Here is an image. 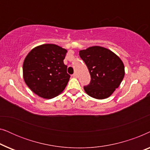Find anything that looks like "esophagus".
<instances>
[{
  "instance_id": "esophagus-1",
  "label": "esophagus",
  "mask_w": 150,
  "mask_h": 150,
  "mask_svg": "<svg viewBox=\"0 0 150 150\" xmlns=\"http://www.w3.org/2000/svg\"><path fill=\"white\" fill-rule=\"evenodd\" d=\"M72 76H73V77H77V74H76V73L73 74H72Z\"/></svg>"
}]
</instances>
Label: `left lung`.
<instances>
[{
    "label": "left lung",
    "mask_w": 150,
    "mask_h": 150,
    "mask_svg": "<svg viewBox=\"0 0 150 150\" xmlns=\"http://www.w3.org/2000/svg\"><path fill=\"white\" fill-rule=\"evenodd\" d=\"M79 55L89 69L91 81L84 86L86 93L96 99L109 97L124 77V65L120 57L107 48L89 47L81 50Z\"/></svg>",
    "instance_id": "1"
}]
</instances>
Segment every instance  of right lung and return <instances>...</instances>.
Here are the masks:
<instances>
[{
    "label": "right lung",
    "instance_id": "add662e5",
    "mask_svg": "<svg viewBox=\"0 0 150 150\" xmlns=\"http://www.w3.org/2000/svg\"><path fill=\"white\" fill-rule=\"evenodd\" d=\"M67 50L55 44H43L34 48L23 63V77L33 92L50 99L65 89L70 76L63 63Z\"/></svg>",
    "mask_w": 150,
    "mask_h": 150
}]
</instances>
